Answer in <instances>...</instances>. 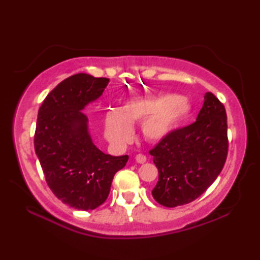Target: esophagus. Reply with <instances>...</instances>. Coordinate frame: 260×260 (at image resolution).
Wrapping results in <instances>:
<instances>
[{
    "label": "esophagus",
    "instance_id": "1",
    "mask_svg": "<svg viewBox=\"0 0 260 260\" xmlns=\"http://www.w3.org/2000/svg\"><path fill=\"white\" fill-rule=\"evenodd\" d=\"M135 159H136L137 163L143 164V163L146 162V156L143 155V154H137V155L135 156Z\"/></svg>",
    "mask_w": 260,
    "mask_h": 260
}]
</instances>
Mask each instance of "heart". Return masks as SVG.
Wrapping results in <instances>:
<instances>
[{
  "label": "heart",
  "instance_id": "1",
  "mask_svg": "<svg viewBox=\"0 0 260 260\" xmlns=\"http://www.w3.org/2000/svg\"><path fill=\"white\" fill-rule=\"evenodd\" d=\"M191 112L189 101L180 95L133 98L119 110L105 114L107 140L117 146L127 144L133 136V125L140 123L141 132L148 142H161L168 137Z\"/></svg>",
  "mask_w": 260,
  "mask_h": 260
}]
</instances>
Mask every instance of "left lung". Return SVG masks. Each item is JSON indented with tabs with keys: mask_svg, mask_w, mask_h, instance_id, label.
Returning <instances> with one entry per match:
<instances>
[{
	"mask_svg": "<svg viewBox=\"0 0 260 260\" xmlns=\"http://www.w3.org/2000/svg\"><path fill=\"white\" fill-rule=\"evenodd\" d=\"M158 170L155 201L174 208L200 197L221 172L228 154L227 115L212 92H206L194 123L173 131L150 151Z\"/></svg>",
	"mask_w": 260,
	"mask_h": 260,
	"instance_id": "8db88e82",
	"label": "left lung"
}]
</instances>
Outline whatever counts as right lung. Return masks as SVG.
<instances>
[{
  "label": "right lung",
  "mask_w": 260,
  "mask_h": 260,
  "mask_svg": "<svg viewBox=\"0 0 260 260\" xmlns=\"http://www.w3.org/2000/svg\"><path fill=\"white\" fill-rule=\"evenodd\" d=\"M108 82L87 74L71 76L48 93L38 113L35 150L47 183L59 200L85 211L106 201L115 173L128 161L93 144L82 113Z\"/></svg>",
  "instance_id": "1"
}]
</instances>
